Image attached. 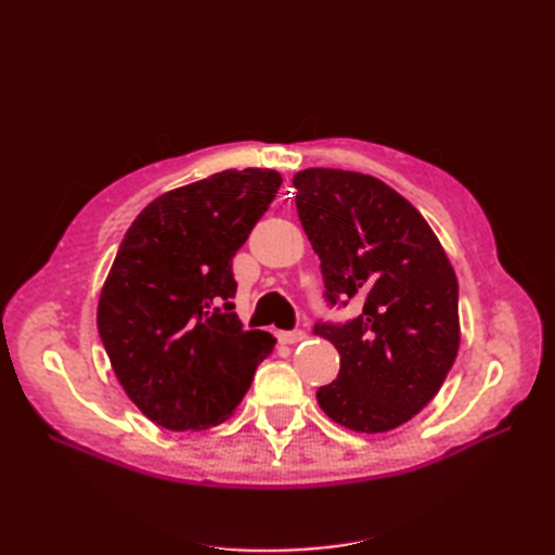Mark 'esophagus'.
Returning a JSON list of instances; mask_svg holds the SVG:
<instances>
[{
	"instance_id": "obj_1",
	"label": "esophagus",
	"mask_w": 555,
	"mask_h": 555,
	"mask_svg": "<svg viewBox=\"0 0 555 555\" xmlns=\"http://www.w3.org/2000/svg\"><path fill=\"white\" fill-rule=\"evenodd\" d=\"M306 338H308L306 331H282L280 333V343H284V345H296Z\"/></svg>"
}]
</instances>
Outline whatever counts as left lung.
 <instances>
[{"label": "left lung", "instance_id": "left-lung-1", "mask_svg": "<svg viewBox=\"0 0 555 555\" xmlns=\"http://www.w3.org/2000/svg\"><path fill=\"white\" fill-rule=\"evenodd\" d=\"M296 210L324 278L328 306L361 312L319 322L340 373L317 402L335 424L384 433L410 422L440 391L459 351V280L428 222L373 176L306 169Z\"/></svg>", "mask_w": 555, "mask_h": 555}]
</instances>
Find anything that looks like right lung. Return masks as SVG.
<instances>
[{"mask_svg":"<svg viewBox=\"0 0 555 555\" xmlns=\"http://www.w3.org/2000/svg\"><path fill=\"white\" fill-rule=\"evenodd\" d=\"M271 169L222 171L145 206L117 249L96 328L113 373L162 428L217 426L275 340L243 331L231 259L280 190Z\"/></svg>","mask_w":555,"mask_h":555,"instance_id":"obj_1","label":"right lung"}]
</instances>
